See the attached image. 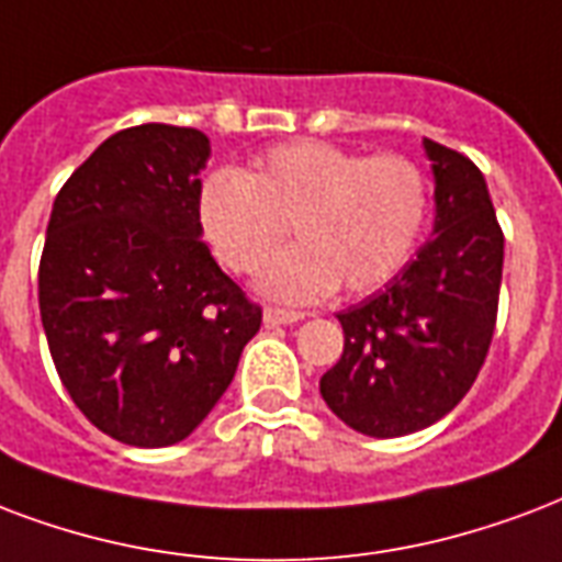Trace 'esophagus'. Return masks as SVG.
<instances>
[{
  "instance_id": "esophagus-1",
  "label": "esophagus",
  "mask_w": 562,
  "mask_h": 562,
  "mask_svg": "<svg viewBox=\"0 0 562 562\" xmlns=\"http://www.w3.org/2000/svg\"><path fill=\"white\" fill-rule=\"evenodd\" d=\"M297 321H303V312L265 306V324H268V327H280V324H297Z\"/></svg>"
}]
</instances>
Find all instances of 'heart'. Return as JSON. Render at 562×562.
I'll use <instances>...</instances> for the list:
<instances>
[{"label": "heart", "mask_w": 562, "mask_h": 562, "mask_svg": "<svg viewBox=\"0 0 562 562\" xmlns=\"http://www.w3.org/2000/svg\"><path fill=\"white\" fill-rule=\"evenodd\" d=\"M427 179L397 153L362 156L327 140H289L265 153L250 173H209L196 212L214 256L233 273L259 271L277 300L312 303L329 291L368 294L413 256L427 221Z\"/></svg>", "instance_id": "obj_1"}]
</instances>
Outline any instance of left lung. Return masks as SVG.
<instances>
[{"mask_svg": "<svg viewBox=\"0 0 562 562\" xmlns=\"http://www.w3.org/2000/svg\"><path fill=\"white\" fill-rule=\"evenodd\" d=\"M436 177V226L383 291L338 312L345 350L321 397L357 434L424 430L481 374L498 318L504 233L469 156L424 140Z\"/></svg>", "mask_w": 562, "mask_h": 562, "instance_id": "obj_1", "label": "left lung"}]
</instances>
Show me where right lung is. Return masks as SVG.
I'll use <instances>...</instances> for the list:
<instances>
[{
	"mask_svg": "<svg viewBox=\"0 0 562 562\" xmlns=\"http://www.w3.org/2000/svg\"><path fill=\"white\" fill-rule=\"evenodd\" d=\"M200 128L144 123L93 149L55 196L37 300L81 415L135 448L182 442L233 383L262 306L200 241Z\"/></svg>",
	"mask_w": 562,
	"mask_h": 562,
	"instance_id": "add662e5",
	"label": "right lung"
}]
</instances>
